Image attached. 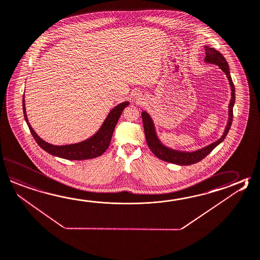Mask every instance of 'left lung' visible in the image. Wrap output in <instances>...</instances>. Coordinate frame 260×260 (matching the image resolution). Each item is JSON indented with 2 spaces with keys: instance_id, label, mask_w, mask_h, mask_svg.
Segmentation results:
<instances>
[{
  "instance_id": "8db88e82",
  "label": "left lung",
  "mask_w": 260,
  "mask_h": 260,
  "mask_svg": "<svg viewBox=\"0 0 260 260\" xmlns=\"http://www.w3.org/2000/svg\"><path fill=\"white\" fill-rule=\"evenodd\" d=\"M206 49V56H205V62L209 64H217L218 68L222 70L228 78L229 84L231 86L232 90V97L231 101L229 104V117L228 122L226 127L224 129L222 136L212 143L207 145L204 148L192 151V152H186V151H179L175 149L170 148L166 146L162 142L159 140L158 136L155 132L154 121L152 117H150L148 113L146 111L142 112V117H143V128H144V134L146 142L148 144L149 148L153 152V154L166 162L172 163V164L180 165V166H189V165L196 164L197 162L201 161L202 159L205 158L207 154L212 152L213 149L217 147L220 143H222L224 139L226 138L229 131L232 126L233 118V106L235 103V89L233 85V80L230 73L229 64L224 58L221 53H219L214 48H210L209 46H205Z\"/></svg>"
}]
</instances>
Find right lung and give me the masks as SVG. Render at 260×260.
Wrapping results in <instances>:
<instances>
[{
	"mask_svg": "<svg viewBox=\"0 0 260 260\" xmlns=\"http://www.w3.org/2000/svg\"><path fill=\"white\" fill-rule=\"evenodd\" d=\"M25 94L23 95V113L25 120L27 122L28 128L31 133L33 138L37 142L41 148L46 151L52 155L68 159V160H85V159L95 158L104 154L108 148L111 142L112 135L114 133L115 127L117 125L122 112L126 106L129 105L128 102H123L121 104L115 106L109 114L107 115L104 123L98 132L92 135L90 138L82 141L80 143L67 144V145H53L43 141V139L38 136L37 133L32 128L26 114L25 106Z\"/></svg>",
	"mask_w": 260,
	"mask_h": 260,
	"instance_id": "obj_1",
	"label": "right lung"
}]
</instances>
